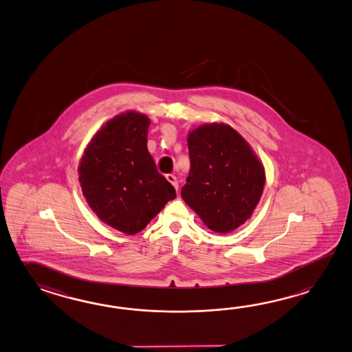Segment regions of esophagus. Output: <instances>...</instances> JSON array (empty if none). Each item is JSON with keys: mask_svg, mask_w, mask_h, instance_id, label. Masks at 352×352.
I'll use <instances>...</instances> for the list:
<instances>
[{"mask_svg": "<svg viewBox=\"0 0 352 352\" xmlns=\"http://www.w3.org/2000/svg\"><path fill=\"white\" fill-rule=\"evenodd\" d=\"M166 179L169 183H172L173 187L175 188V190H178V180L177 178L172 175V174H166Z\"/></svg>", "mask_w": 352, "mask_h": 352, "instance_id": "esophagus-1", "label": "esophagus"}]
</instances>
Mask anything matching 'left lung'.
Segmentation results:
<instances>
[{"mask_svg": "<svg viewBox=\"0 0 352 352\" xmlns=\"http://www.w3.org/2000/svg\"><path fill=\"white\" fill-rule=\"evenodd\" d=\"M190 169L182 188L184 202L219 234L250 219L265 186L264 165L231 126L212 122L188 133Z\"/></svg>", "mask_w": 352, "mask_h": 352, "instance_id": "left-lung-1", "label": "left lung"}]
</instances>
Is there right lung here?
Wrapping results in <instances>:
<instances>
[{"label":"right lung","mask_w":352,"mask_h":352,"mask_svg":"<svg viewBox=\"0 0 352 352\" xmlns=\"http://www.w3.org/2000/svg\"><path fill=\"white\" fill-rule=\"evenodd\" d=\"M148 116L136 111L111 118L79 163L87 204L102 222L126 234L140 232L177 197L148 153Z\"/></svg>","instance_id":"right-lung-1"}]
</instances>
